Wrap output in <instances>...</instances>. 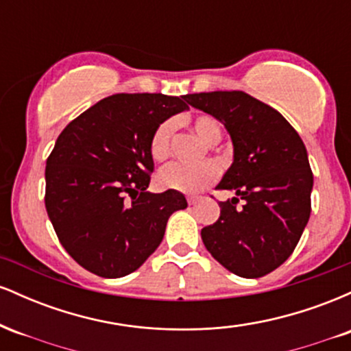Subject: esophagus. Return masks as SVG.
Returning <instances> with one entry per match:
<instances>
[{
    "instance_id": "34e87169",
    "label": "esophagus",
    "mask_w": 351,
    "mask_h": 351,
    "mask_svg": "<svg viewBox=\"0 0 351 351\" xmlns=\"http://www.w3.org/2000/svg\"><path fill=\"white\" fill-rule=\"evenodd\" d=\"M199 201V196H188V204H196Z\"/></svg>"
}]
</instances>
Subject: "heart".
Listing matches in <instances>:
<instances>
[{
	"mask_svg": "<svg viewBox=\"0 0 351 351\" xmlns=\"http://www.w3.org/2000/svg\"><path fill=\"white\" fill-rule=\"evenodd\" d=\"M195 134L206 145H215L221 140L219 123L209 115H198L191 120ZM175 132V122L165 120L155 128L150 138V155L155 162H163L170 155L171 136ZM217 178V168L213 163H201L195 167L173 163L163 168L158 175V183L163 188L176 189V191L193 195L204 189Z\"/></svg>",
	"mask_w": 351,
	"mask_h": 351,
	"instance_id": "b5f03b06",
	"label": "heart"
}]
</instances>
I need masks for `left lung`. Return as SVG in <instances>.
<instances>
[{"label":"left lung","instance_id":"8db88e82","mask_svg":"<svg viewBox=\"0 0 351 351\" xmlns=\"http://www.w3.org/2000/svg\"><path fill=\"white\" fill-rule=\"evenodd\" d=\"M184 99L219 120L232 142V163L216 188L236 196L221 201L219 219L201 229V239L228 271L263 277L289 259L308 223L313 175L305 145L276 108L241 90Z\"/></svg>","mask_w":351,"mask_h":351}]
</instances>
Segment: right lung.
<instances>
[{
    "label": "right lung",
    "instance_id": "add662e5",
    "mask_svg": "<svg viewBox=\"0 0 351 351\" xmlns=\"http://www.w3.org/2000/svg\"><path fill=\"white\" fill-rule=\"evenodd\" d=\"M186 108L184 95L115 94L58 136L44 201L60 244L84 269L106 279L136 271L162 243L168 217L188 206L176 189L147 191L153 132Z\"/></svg>",
    "mask_w": 351,
    "mask_h": 351
}]
</instances>
